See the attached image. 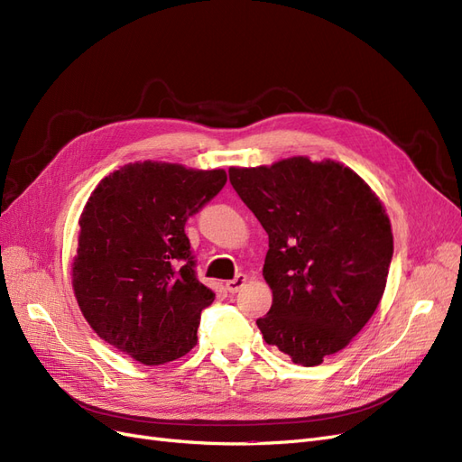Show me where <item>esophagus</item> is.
Instances as JSON below:
<instances>
[{"mask_svg": "<svg viewBox=\"0 0 462 462\" xmlns=\"http://www.w3.org/2000/svg\"><path fill=\"white\" fill-rule=\"evenodd\" d=\"M245 284H246V275H236L235 279H231V281H227V282H226L227 291H229L231 294H235V292L241 291Z\"/></svg>", "mask_w": 462, "mask_h": 462, "instance_id": "34e87169", "label": "esophagus"}]
</instances>
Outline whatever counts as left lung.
<instances>
[{"label": "left lung", "instance_id": "1", "mask_svg": "<svg viewBox=\"0 0 462 462\" xmlns=\"http://www.w3.org/2000/svg\"><path fill=\"white\" fill-rule=\"evenodd\" d=\"M229 180L269 236L263 279L273 304L256 321L263 340L304 367L321 365L354 340L383 300L393 254L384 204L330 158L231 166Z\"/></svg>", "mask_w": 462, "mask_h": 462}]
</instances>
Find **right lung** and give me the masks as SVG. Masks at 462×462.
Returning <instances> with one entry per match:
<instances>
[{"mask_svg":"<svg viewBox=\"0 0 462 462\" xmlns=\"http://www.w3.org/2000/svg\"><path fill=\"white\" fill-rule=\"evenodd\" d=\"M226 181L221 168L130 162L101 180L79 216L78 306L105 342L147 367L197 346L216 294L195 277L185 221Z\"/></svg>","mask_w":462,"mask_h":462,"instance_id":"1","label":"right lung"}]
</instances>
